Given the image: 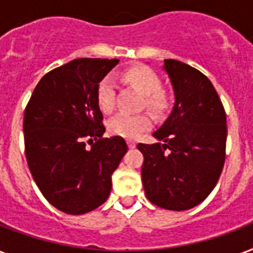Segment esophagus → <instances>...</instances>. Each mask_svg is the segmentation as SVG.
Returning a JSON list of instances; mask_svg holds the SVG:
<instances>
[{
	"label": "esophagus",
	"mask_w": 253,
	"mask_h": 253,
	"mask_svg": "<svg viewBox=\"0 0 253 253\" xmlns=\"http://www.w3.org/2000/svg\"><path fill=\"white\" fill-rule=\"evenodd\" d=\"M127 146H128V148H135V146H136V143H135L134 140L128 139V140H127Z\"/></svg>",
	"instance_id": "1"
}]
</instances>
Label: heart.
I'll use <instances>...</instances> for the list:
<instances>
[{"mask_svg": "<svg viewBox=\"0 0 253 253\" xmlns=\"http://www.w3.org/2000/svg\"><path fill=\"white\" fill-rule=\"evenodd\" d=\"M121 78L127 84L138 88L144 94V103L157 115L165 114L169 107V95L161 88V78L154 70L146 66H135L121 73ZM117 84L113 75H106L98 84L96 101L103 113H110L115 106ZM152 125L148 114L119 113L114 115L107 123V128L113 135L127 139L138 138L142 132L147 131Z\"/></svg>", "mask_w": 253, "mask_h": 253, "instance_id": "b5f03b06", "label": "heart"}]
</instances>
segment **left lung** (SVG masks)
<instances>
[{"label": "left lung", "instance_id": "1", "mask_svg": "<svg viewBox=\"0 0 253 253\" xmlns=\"http://www.w3.org/2000/svg\"><path fill=\"white\" fill-rule=\"evenodd\" d=\"M175 103L154 132V144H138L144 157L142 182L158 207L184 211L202 203L216 186L225 159L224 107L207 77L190 65L165 59Z\"/></svg>", "mask_w": 253, "mask_h": 253}]
</instances>
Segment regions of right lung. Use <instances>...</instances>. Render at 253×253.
Segmentation results:
<instances>
[{"mask_svg":"<svg viewBox=\"0 0 253 253\" xmlns=\"http://www.w3.org/2000/svg\"><path fill=\"white\" fill-rule=\"evenodd\" d=\"M118 62L78 58L54 69L38 82L25 110L30 172L46 200L69 215L105 203L111 175L127 152L121 136L102 139L106 128L96 101L98 84Z\"/></svg>","mask_w":253,"mask_h":253,"instance_id":"add662e5","label":"right lung"}]
</instances>
